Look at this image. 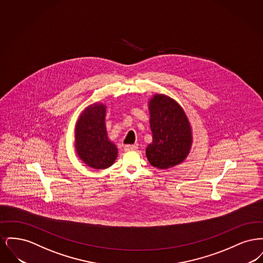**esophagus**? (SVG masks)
Returning <instances> with one entry per match:
<instances>
[{
	"label": "esophagus",
	"instance_id": "1",
	"mask_svg": "<svg viewBox=\"0 0 263 263\" xmlns=\"http://www.w3.org/2000/svg\"><path fill=\"white\" fill-rule=\"evenodd\" d=\"M138 149L137 146L136 145H126L125 147H124V150L127 151H136Z\"/></svg>",
	"mask_w": 263,
	"mask_h": 263
}]
</instances>
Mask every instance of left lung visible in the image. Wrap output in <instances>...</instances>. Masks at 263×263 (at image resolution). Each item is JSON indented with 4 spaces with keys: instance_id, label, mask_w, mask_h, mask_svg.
<instances>
[{
    "instance_id": "obj_1",
    "label": "left lung",
    "mask_w": 263,
    "mask_h": 263,
    "mask_svg": "<svg viewBox=\"0 0 263 263\" xmlns=\"http://www.w3.org/2000/svg\"><path fill=\"white\" fill-rule=\"evenodd\" d=\"M153 142L146 149L149 163L160 170L182 163L192 145L191 126L182 107L167 96L156 93L149 100Z\"/></svg>"
}]
</instances>
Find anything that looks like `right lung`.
<instances>
[{
  "instance_id": "add662e5",
  "label": "right lung",
  "mask_w": 263,
  "mask_h": 263,
  "mask_svg": "<svg viewBox=\"0 0 263 263\" xmlns=\"http://www.w3.org/2000/svg\"><path fill=\"white\" fill-rule=\"evenodd\" d=\"M106 107L93 103L80 115L75 130V148L79 158L91 168L104 170L117 158L116 146L107 137L105 126Z\"/></svg>"
}]
</instances>
